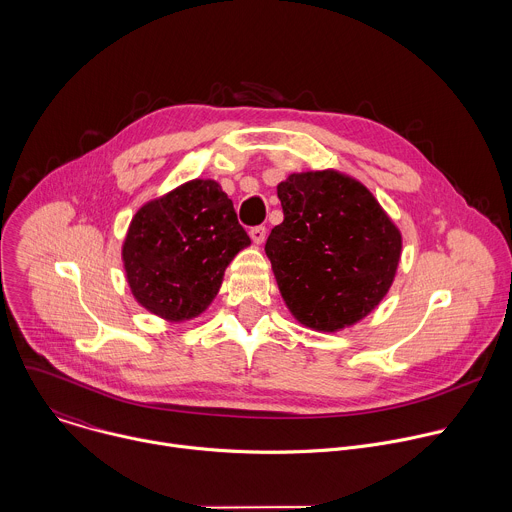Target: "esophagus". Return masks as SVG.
Returning a JSON list of instances; mask_svg holds the SVG:
<instances>
[{"instance_id": "esophagus-1", "label": "esophagus", "mask_w": 512, "mask_h": 512, "mask_svg": "<svg viewBox=\"0 0 512 512\" xmlns=\"http://www.w3.org/2000/svg\"><path fill=\"white\" fill-rule=\"evenodd\" d=\"M249 235H251V239H253L255 245H261V243L265 241V237H267V229L259 225V227H253V229L249 231Z\"/></svg>"}]
</instances>
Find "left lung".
Instances as JSON below:
<instances>
[{"label":"left lung","mask_w":512,"mask_h":512,"mask_svg":"<svg viewBox=\"0 0 512 512\" xmlns=\"http://www.w3.org/2000/svg\"><path fill=\"white\" fill-rule=\"evenodd\" d=\"M283 223L265 253L291 315L339 331L372 313L394 283L402 233L376 197L337 170L293 173L277 185Z\"/></svg>","instance_id":"1"}]
</instances>
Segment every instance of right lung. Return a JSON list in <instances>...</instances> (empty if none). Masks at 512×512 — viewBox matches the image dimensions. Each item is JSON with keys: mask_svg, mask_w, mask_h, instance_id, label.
Instances as JSON below:
<instances>
[{"mask_svg": "<svg viewBox=\"0 0 512 512\" xmlns=\"http://www.w3.org/2000/svg\"><path fill=\"white\" fill-rule=\"evenodd\" d=\"M249 245L221 185L195 179L136 211L122 245L126 281L150 313L193 319L211 305L227 265Z\"/></svg>", "mask_w": 512, "mask_h": 512, "instance_id": "1", "label": "right lung"}]
</instances>
